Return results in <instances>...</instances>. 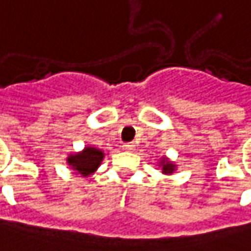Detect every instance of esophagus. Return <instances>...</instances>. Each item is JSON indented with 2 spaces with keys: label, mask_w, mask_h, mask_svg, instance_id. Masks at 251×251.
<instances>
[{
  "label": "esophagus",
  "mask_w": 251,
  "mask_h": 251,
  "mask_svg": "<svg viewBox=\"0 0 251 251\" xmlns=\"http://www.w3.org/2000/svg\"><path fill=\"white\" fill-rule=\"evenodd\" d=\"M122 148H124V151H126V152H133L135 151V145L133 143H125Z\"/></svg>",
  "instance_id": "1"
}]
</instances>
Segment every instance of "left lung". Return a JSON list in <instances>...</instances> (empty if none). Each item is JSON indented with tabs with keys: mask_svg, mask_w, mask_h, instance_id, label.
<instances>
[{
	"mask_svg": "<svg viewBox=\"0 0 251 251\" xmlns=\"http://www.w3.org/2000/svg\"><path fill=\"white\" fill-rule=\"evenodd\" d=\"M157 166L162 169V173H163V175H173V173L176 172V169H177V166L170 160L169 157H166V156H162V157L159 159Z\"/></svg>",
	"mask_w": 251,
	"mask_h": 251,
	"instance_id": "1",
	"label": "left lung"
}]
</instances>
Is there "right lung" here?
Wrapping results in <instances>:
<instances>
[{
    "label": "right lung",
    "mask_w": 251,
    "mask_h": 251,
    "mask_svg": "<svg viewBox=\"0 0 251 251\" xmlns=\"http://www.w3.org/2000/svg\"><path fill=\"white\" fill-rule=\"evenodd\" d=\"M103 157V151L95 146H85L81 152L69 153L67 156V165H69V168L74 170L76 176L81 175L82 177H88L95 173L98 168L102 165Z\"/></svg>",
    "instance_id": "obj_1"
}]
</instances>
